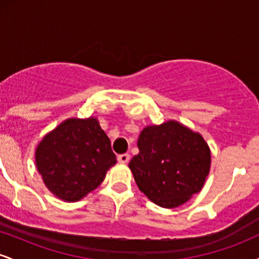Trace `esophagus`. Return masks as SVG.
Returning a JSON list of instances; mask_svg holds the SVG:
<instances>
[{
    "instance_id": "esophagus-1",
    "label": "esophagus",
    "mask_w": 259,
    "mask_h": 259,
    "mask_svg": "<svg viewBox=\"0 0 259 259\" xmlns=\"http://www.w3.org/2000/svg\"><path fill=\"white\" fill-rule=\"evenodd\" d=\"M129 160H130V156L127 153H123L118 156V162L121 163V164H126Z\"/></svg>"
}]
</instances>
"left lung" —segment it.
Returning a JSON list of instances; mask_svg holds the SVG:
<instances>
[{"label": "left lung", "mask_w": 259, "mask_h": 259, "mask_svg": "<svg viewBox=\"0 0 259 259\" xmlns=\"http://www.w3.org/2000/svg\"><path fill=\"white\" fill-rule=\"evenodd\" d=\"M129 168L140 191L163 208L184 204L209 174L210 148L200 133L177 120L144 127Z\"/></svg>", "instance_id": "obj_1"}]
</instances>
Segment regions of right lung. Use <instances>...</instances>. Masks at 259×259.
I'll return each instance as SVG.
<instances>
[{
  "label": "right lung",
  "mask_w": 259,
  "mask_h": 259,
  "mask_svg": "<svg viewBox=\"0 0 259 259\" xmlns=\"http://www.w3.org/2000/svg\"><path fill=\"white\" fill-rule=\"evenodd\" d=\"M35 163L56 197L76 202L101 185L117 158L97 118H68L41 139Z\"/></svg>",
  "instance_id": "1"
}]
</instances>
